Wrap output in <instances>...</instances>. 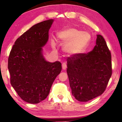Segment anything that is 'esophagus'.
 Returning <instances> with one entry per match:
<instances>
[{"mask_svg": "<svg viewBox=\"0 0 122 122\" xmlns=\"http://www.w3.org/2000/svg\"><path fill=\"white\" fill-rule=\"evenodd\" d=\"M62 69L63 70H66L67 68L66 64V63H63L62 64Z\"/></svg>", "mask_w": 122, "mask_h": 122, "instance_id": "obj_1", "label": "esophagus"}]
</instances>
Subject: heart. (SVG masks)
<instances>
[{"mask_svg": "<svg viewBox=\"0 0 122 122\" xmlns=\"http://www.w3.org/2000/svg\"><path fill=\"white\" fill-rule=\"evenodd\" d=\"M57 37L60 42L66 43L63 50L70 56H76L82 53L91 40L89 33L73 27L64 28L58 32ZM52 45L53 47L56 46L54 40L52 41Z\"/></svg>", "mask_w": 122, "mask_h": 122, "instance_id": "1", "label": "heart"}]
</instances>
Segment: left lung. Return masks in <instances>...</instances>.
Instances as JSON below:
<instances>
[{
  "label": "left lung",
  "instance_id": "left-lung-1",
  "mask_svg": "<svg viewBox=\"0 0 122 122\" xmlns=\"http://www.w3.org/2000/svg\"><path fill=\"white\" fill-rule=\"evenodd\" d=\"M66 72L72 94L86 102L105 91L112 74L111 53L102 36L97 35L96 45L86 53L67 59Z\"/></svg>",
  "mask_w": 122,
  "mask_h": 122
}]
</instances>
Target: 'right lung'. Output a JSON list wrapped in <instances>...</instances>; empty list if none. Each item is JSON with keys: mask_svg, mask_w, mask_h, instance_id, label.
Masks as SVG:
<instances>
[{"mask_svg": "<svg viewBox=\"0 0 122 122\" xmlns=\"http://www.w3.org/2000/svg\"><path fill=\"white\" fill-rule=\"evenodd\" d=\"M53 19L36 24L15 40L8 63L10 83L22 100L37 104L45 100L61 63L46 61L42 48L49 39V30Z\"/></svg>", "mask_w": 122, "mask_h": 122, "instance_id": "1", "label": "right lung"}]
</instances>
